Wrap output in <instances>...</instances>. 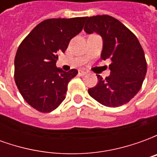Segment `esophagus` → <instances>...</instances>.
I'll return each mask as SVG.
<instances>
[{"mask_svg":"<svg viewBox=\"0 0 157 157\" xmlns=\"http://www.w3.org/2000/svg\"><path fill=\"white\" fill-rule=\"evenodd\" d=\"M78 74L79 75H81V76H83V75H86L87 73L86 71H82V70H80L78 71Z\"/></svg>","mask_w":157,"mask_h":157,"instance_id":"34e87169","label":"esophagus"}]
</instances>
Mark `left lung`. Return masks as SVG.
Instances as JSON below:
<instances>
[{"mask_svg":"<svg viewBox=\"0 0 157 157\" xmlns=\"http://www.w3.org/2000/svg\"><path fill=\"white\" fill-rule=\"evenodd\" d=\"M84 30L96 32L103 39L101 59H111V74L88 89L89 95L110 108L128 102L140 90L147 71L145 53L137 37L118 19L109 15L86 17Z\"/></svg>","mask_w":157,"mask_h":157,"instance_id":"left-lung-1","label":"left lung"}]
</instances>
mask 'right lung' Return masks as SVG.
<instances>
[{
	"label": "right lung",
	"mask_w": 157,
	"mask_h": 157,
	"mask_svg": "<svg viewBox=\"0 0 157 157\" xmlns=\"http://www.w3.org/2000/svg\"><path fill=\"white\" fill-rule=\"evenodd\" d=\"M86 17L51 18L41 22L19 45L14 61V79L23 99L41 113L57 109L65 98L69 82L77 70L56 67L59 53L83 29Z\"/></svg>",
	"instance_id": "obj_1"
}]
</instances>
